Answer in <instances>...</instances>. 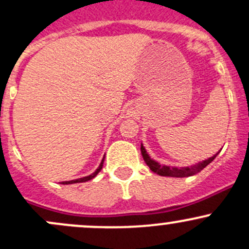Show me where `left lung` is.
<instances>
[{
  "label": "left lung",
  "mask_w": 249,
  "mask_h": 249,
  "mask_svg": "<svg viewBox=\"0 0 249 249\" xmlns=\"http://www.w3.org/2000/svg\"><path fill=\"white\" fill-rule=\"evenodd\" d=\"M141 151H142V156H143L144 160H145L146 165L149 166L150 170L154 171L155 174L160 175V176H166V177H189V176H194L197 173H200L201 170H203L209 163H212L213 160H215V157L218 155V151L212 157L207 158V160H202V162L196 163V164L189 165V166H170V165H164L158 163L157 160H152L150 157L149 154L146 152L145 147L143 146V143L141 144Z\"/></svg>",
  "instance_id": "1"
}]
</instances>
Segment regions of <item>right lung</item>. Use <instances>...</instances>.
Masks as SVG:
<instances>
[{
	"label": "right lung",
	"mask_w": 249,
	"mask_h": 249,
	"mask_svg": "<svg viewBox=\"0 0 249 249\" xmlns=\"http://www.w3.org/2000/svg\"><path fill=\"white\" fill-rule=\"evenodd\" d=\"M104 160H105V156H104V157H103L102 162H100L99 166H98V168H97V170H95L94 173H92L91 175H89V176L81 177V178H78V179H72V181H65V182H62V184H73V183H83V182H87V181H89V179L94 178V177L97 176V175H98V173H99V171L102 170V169H103Z\"/></svg>",
	"instance_id": "right-lung-1"
}]
</instances>
